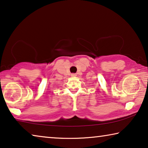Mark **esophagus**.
Segmentation results:
<instances>
[{"instance_id": "esophagus-1", "label": "esophagus", "mask_w": 148, "mask_h": 148, "mask_svg": "<svg viewBox=\"0 0 148 148\" xmlns=\"http://www.w3.org/2000/svg\"><path fill=\"white\" fill-rule=\"evenodd\" d=\"M72 77H76V74H71Z\"/></svg>"}]
</instances>
